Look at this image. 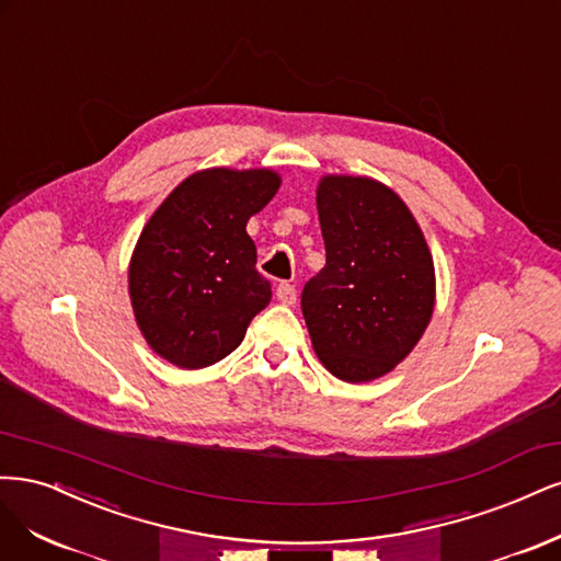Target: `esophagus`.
I'll return each mask as SVG.
<instances>
[{"label":"esophagus","mask_w":561,"mask_h":561,"mask_svg":"<svg viewBox=\"0 0 561 561\" xmlns=\"http://www.w3.org/2000/svg\"><path fill=\"white\" fill-rule=\"evenodd\" d=\"M296 298H298V291H296L294 284L282 282V284L277 286V300H279L282 305H294Z\"/></svg>","instance_id":"34e87169"}]
</instances>
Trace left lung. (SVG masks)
Returning <instances> with one entry per match:
<instances>
[{
  "label": "left lung",
  "instance_id": "1",
  "mask_svg": "<svg viewBox=\"0 0 561 561\" xmlns=\"http://www.w3.org/2000/svg\"><path fill=\"white\" fill-rule=\"evenodd\" d=\"M317 209L327 265L302 288V317L321 364L368 382L401 364L426 329L431 251L401 197L373 179L323 176Z\"/></svg>",
  "mask_w": 561,
  "mask_h": 561
}]
</instances>
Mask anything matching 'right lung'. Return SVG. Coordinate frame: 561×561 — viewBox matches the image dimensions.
<instances>
[{"label": "right lung", "mask_w": 561, "mask_h": 561, "mask_svg": "<svg viewBox=\"0 0 561 561\" xmlns=\"http://www.w3.org/2000/svg\"><path fill=\"white\" fill-rule=\"evenodd\" d=\"M270 170H205L184 179L144 226L130 300L153 352L195 370L226 358L270 302L247 221L273 201Z\"/></svg>", "instance_id": "right-lung-1"}]
</instances>
